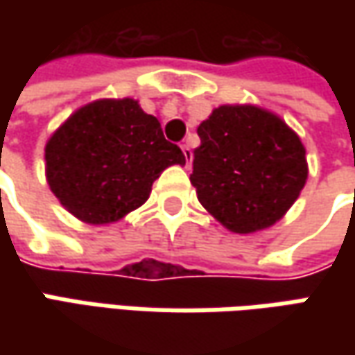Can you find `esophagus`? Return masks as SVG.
<instances>
[{"label":"esophagus","mask_w":355,"mask_h":355,"mask_svg":"<svg viewBox=\"0 0 355 355\" xmlns=\"http://www.w3.org/2000/svg\"><path fill=\"white\" fill-rule=\"evenodd\" d=\"M182 152H184L185 166H187V168H191V159H193V154H191V148H189V144H182Z\"/></svg>","instance_id":"1"}]
</instances>
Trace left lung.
Masks as SVG:
<instances>
[{
  "label": "left lung",
  "mask_w": 355,
  "mask_h": 355,
  "mask_svg": "<svg viewBox=\"0 0 355 355\" xmlns=\"http://www.w3.org/2000/svg\"><path fill=\"white\" fill-rule=\"evenodd\" d=\"M191 185L199 203L231 233L280 221L308 180L306 150L279 114L254 104L213 108L198 128Z\"/></svg>",
  "instance_id": "1"
}]
</instances>
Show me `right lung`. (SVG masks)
I'll use <instances>...</instances> for the list:
<instances>
[{
	"mask_svg": "<svg viewBox=\"0 0 355 355\" xmlns=\"http://www.w3.org/2000/svg\"><path fill=\"white\" fill-rule=\"evenodd\" d=\"M185 166L156 116L134 98H98L76 108L45 144V178L61 205L89 225L138 209L170 166Z\"/></svg>",
	"mask_w": 355,
	"mask_h": 355,
	"instance_id": "add662e5",
	"label": "right lung"
}]
</instances>
